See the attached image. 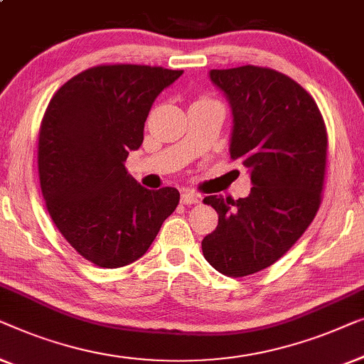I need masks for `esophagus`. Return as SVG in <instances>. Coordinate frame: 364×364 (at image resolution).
<instances>
[{
  "label": "esophagus",
  "instance_id": "1",
  "mask_svg": "<svg viewBox=\"0 0 364 364\" xmlns=\"http://www.w3.org/2000/svg\"><path fill=\"white\" fill-rule=\"evenodd\" d=\"M198 201H199V196L196 193L184 191L181 194V204H184V206H191V204H196Z\"/></svg>",
  "mask_w": 364,
  "mask_h": 364
}]
</instances>
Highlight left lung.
Returning <instances> with one entry per match:
<instances>
[{"mask_svg": "<svg viewBox=\"0 0 364 364\" xmlns=\"http://www.w3.org/2000/svg\"><path fill=\"white\" fill-rule=\"evenodd\" d=\"M228 95L234 129L231 160L250 170L247 198L206 196L219 214L203 239L204 259L228 277H245L282 257L314 221L325 184L328 135L309 92L259 65L213 69Z\"/></svg>", "mask_w": 364, "mask_h": 364, "instance_id": "obj_1", "label": "left lung"}]
</instances>
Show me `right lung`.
<instances>
[{"label":"right lung","mask_w":364,"mask_h":364,"mask_svg":"<svg viewBox=\"0 0 364 364\" xmlns=\"http://www.w3.org/2000/svg\"><path fill=\"white\" fill-rule=\"evenodd\" d=\"M183 70L102 64L69 79L50 99L38 136L46 208L64 239L105 269L135 262L175 211L180 193L143 188L124 161L143 143L158 94Z\"/></svg>","instance_id":"1"}]
</instances>
